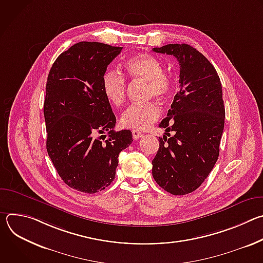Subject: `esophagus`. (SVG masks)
Here are the masks:
<instances>
[{"instance_id": "obj_1", "label": "esophagus", "mask_w": 263, "mask_h": 263, "mask_svg": "<svg viewBox=\"0 0 263 263\" xmlns=\"http://www.w3.org/2000/svg\"><path fill=\"white\" fill-rule=\"evenodd\" d=\"M132 136H133V139H139L142 136V133L137 130H132Z\"/></svg>"}]
</instances>
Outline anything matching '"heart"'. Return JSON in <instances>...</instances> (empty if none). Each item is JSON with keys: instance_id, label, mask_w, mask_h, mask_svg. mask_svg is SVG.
I'll use <instances>...</instances> for the list:
<instances>
[{"instance_id": "obj_1", "label": "heart", "mask_w": 263, "mask_h": 263, "mask_svg": "<svg viewBox=\"0 0 263 263\" xmlns=\"http://www.w3.org/2000/svg\"><path fill=\"white\" fill-rule=\"evenodd\" d=\"M128 76L145 81L146 98L155 97L160 101L170 100L175 91V79L163 70L162 62L155 56L140 53L128 57L124 62ZM102 90L107 101L114 106H121L126 100L125 78L116 70H106L101 79ZM161 108L156 102L130 105L121 116L120 124L124 128L145 130L160 117Z\"/></svg>"}]
</instances>
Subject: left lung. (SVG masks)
Returning a JSON list of instances; mask_svg holds the SVG:
<instances>
[{
	"instance_id": "8db88e82",
	"label": "left lung",
	"mask_w": 263,
	"mask_h": 263,
	"mask_svg": "<svg viewBox=\"0 0 263 263\" xmlns=\"http://www.w3.org/2000/svg\"><path fill=\"white\" fill-rule=\"evenodd\" d=\"M153 51L177 58L180 85L159 124L165 133L159 137L152 174L165 192L183 196L201 186L218 158L224 124L221 83L214 66L190 45L171 44Z\"/></svg>"
}]
</instances>
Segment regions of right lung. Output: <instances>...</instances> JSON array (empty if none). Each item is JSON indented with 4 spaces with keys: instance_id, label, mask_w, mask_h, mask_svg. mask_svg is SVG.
I'll use <instances>...</instances> for the list:
<instances>
[{
    "instance_id": "1",
    "label": "right lung",
    "mask_w": 263,
    "mask_h": 263,
    "mask_svg": "<svg viewBox=\"0 0 263 263\" xmlns=\"http://www.w3.org/2000/svg\"><path fill=\"white\" fill-rule=\"evenodd\" d=\"M81 42L61 53L48 76L44 115L47 151L63 182L86 194L105 190L116 178L119 155L132 142L129 130L117 132L116 116L101 79L122 51ZM107 132L108 137L97 138Z\"/></svg>"
}]
</instances>
